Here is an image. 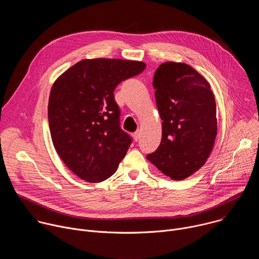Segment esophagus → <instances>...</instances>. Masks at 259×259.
I'll list each match as a JSON object with an SVG mask.
<instances>
[{
	"instance_id": "34e87169",
	"label": "esophagus",
	"mask_w": 259,
	"mask_h": 259,
	"mask_svg": "<svg viewBox=\"0 0 259 259\" xmlns=\"http://www.w3.org/2000/svg\"><path fill=\"white\" fill-rule=\"evenodd\" d=\"M133 138H134L135 141H138V139L140 138V130L139 129L133 134Z\"/></svg>"
}]
</instances>
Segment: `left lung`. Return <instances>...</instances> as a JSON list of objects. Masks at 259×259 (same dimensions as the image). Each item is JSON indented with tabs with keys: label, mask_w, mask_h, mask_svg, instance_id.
Segmentation results:
<instances>
[{
	"label": "left lung",
	"mask_w": 259,
	"mask_h": 259,
	"mask_svg": "<svg viewBox=\"0 0 259 259\" xmlns=\"http://www.w3.org/2000/svg\"><path fill=\"white\" fill-rule=\"evenodd\" d=\"M162 140L146 158L163 174L182 180L206 163L217 134L216 103L210 84L191 65L168 61L153 81Z\"/></svg>",
	"instance_id": "8db88e82"
}]
</instances>
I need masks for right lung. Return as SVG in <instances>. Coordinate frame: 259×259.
I'll return each instance as SVG.
<instances>
[{"label":"right lung","mask_w":259,"mask_h":259,"mask_svg":"<svg viewBox=\"0 0 259 259\" xmlns=\"http://www.w3.org/2000/svg\"><path fill=\"white\" fill-rule=\"evenodd\" d=\"M145 66L135 60L84 59L54 82L48 103L51 138L60 159L81 179H107L126 156L132 139L120 127L114 91Z\"/></svg>","instance_id":"add662e5"}]
</instances>
